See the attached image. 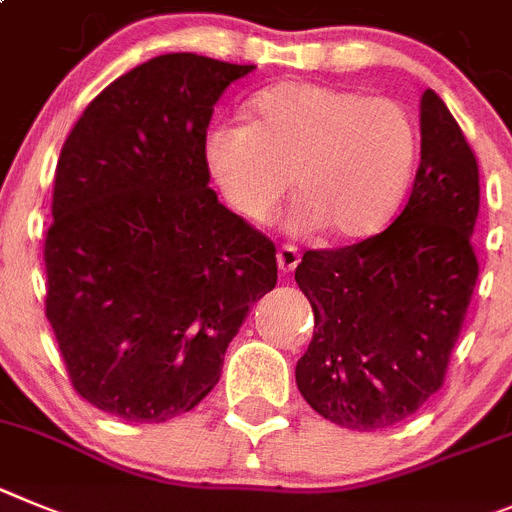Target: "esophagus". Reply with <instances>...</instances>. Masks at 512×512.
Returning <instances> with one entry per match:
<instances>
[{
	"label": "esophagus",
	"mask_w": 512,
	"mask_h": 512,
	"mask_svg": "<svg viewBox=\"0 0 512 512\" xmlns=\"http://www.w3.org/2000/svg\"><path fill=\"white\" fill-rule=\"evenodd\" d=\"M298 262H301V252L296 250L293 245H283L278 250V267L280 273H293L298 267Z\"/></svg>",
	"instance_id": "34e87169"
}]
</instances>
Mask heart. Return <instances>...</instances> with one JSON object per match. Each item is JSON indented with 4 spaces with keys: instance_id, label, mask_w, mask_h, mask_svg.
<instances>
[{
    "instance_id": "obj_1",
    "label": "heart",
    "mask_w": 512,
    "mask_h": 512,
    "mask_svg": "<svg viewBox=\"0 0 512 512\" xmlns=\"http://www.w3.org/2000/svg\"><path fill=\"white\" fill-rule=\"evenodd\" d=\"M250 114V124H211L204 140L211 176L239 216L270 219L293 178L298 232L365 239L393 219L418 155L403 104L288 81L257 94Z\"/></svg>"
}]
</instances>
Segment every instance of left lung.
Returning <instances> with one entry per match:
<instances>
[{
  "label": "left lung",
  "mask_w": 512,
  "mask_h": 512,
  "mask_svg": "<svg viewBox=\"0 0 512 512\" xmlns=\"http://www.w3.org/2000/svg\"><path fill=\"white\" fill-rule=\"evenodd\" d=\"M480 168L439 94L421 96V165L395 222L357 245L306 250L296 283L316 331L296 382L352 431L405 421L444 385L480 275Z\"/></svg>",
  "instance_id": "obj_1"
}]
</instances>
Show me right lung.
Wrapping results in <instances>:
<instances>
[{
    "instance_id": "1",
    "label": "right lung",
    "mask_w": 512,
    "mask_h": 512,
    "mask_svg": "<svg viewBox=\"0 0 512 512\" xmlns=\"http://www.w3.org/2000/svg\"><path fill=\"white\" fill-rule=\"evenodd\" d=\"M252 68L158 55L101 91L61 147L45 316L73 390L122 421L196 408L278 283L275 245L219 204L204 155L214 104Z\"/></svg>"
}]
</instances>
